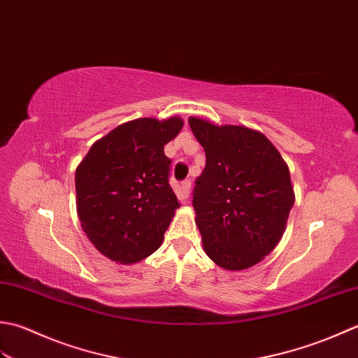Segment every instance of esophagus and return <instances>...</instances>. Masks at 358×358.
I'll return each mask as SVG.
<instances>
[{"label":"esophagus","instance_id":"esophagus-1","mask_svg":"<svg viewBox=\"0 0 358 358\" xmlns=\"http://www.w3.org/2000/svg\"><path fill=\"white\" fill-rule=\"evenodd\" d=\"M189 187H192V180H189V179L184 180V182H182V184H180V198H182V201L188 199V196H189Z\"/></svg>","mask_w":358,"mask_h":358}]
</instances>
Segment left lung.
Here are the masks:
<instances>
[{
  "instance_id": "obj_1",
  "label": "left lung",
  "mask_w": 358,
  "mask_h": 358,
  "mask_svg": "<svg viewBox=\"0 0 358 358\" xmlns=\"http://www.w3.org/2000/svg\"><path fill=\"white\" fill-rule=\"evenodd\" d=\"M206 151L193 207L203 250L225 271H244L280 243L295 196L286 162L268 138L245 127L188 119Z\"/></svg>"
}]
</instances>
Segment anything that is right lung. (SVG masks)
Instances as JSON below:
<instances>
[{"mask_svg":"<svg viewBox=\"0 0 358 358\" xmlns=\"http://www.w3.org/2000/svg\"><path fill=\"white\" fill-rule=\"evenodd\" d=\"M179 117L136 119L92 145L76 170L77 213L94 247L120 264L155 253L180 203L170 187L164 147Z\"/></svg>","mask_w":358,"mask_h":358,"instance_id":"add662e5","label":"right lung"}]
</instances>
